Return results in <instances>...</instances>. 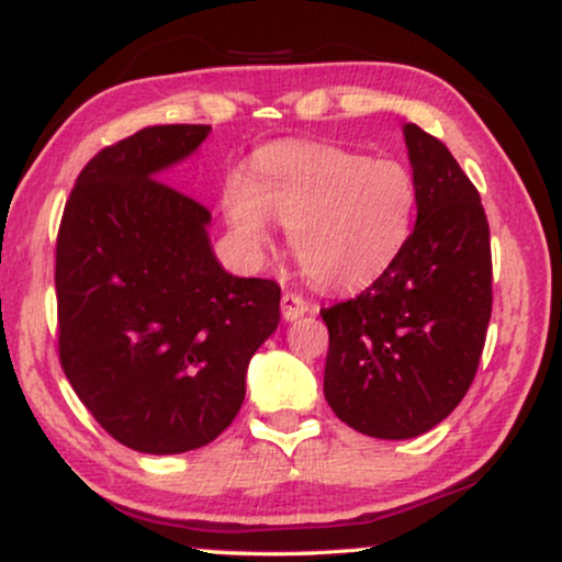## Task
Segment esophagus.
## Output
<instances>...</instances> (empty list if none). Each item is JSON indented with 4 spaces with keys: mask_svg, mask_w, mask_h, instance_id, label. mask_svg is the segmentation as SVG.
I'll return each mask as SVG.
<instances>
[{
    "mask_svg": "<svg viewBox=\"0 0 562 562\" xmlns=\"http://www.w3.org/2000/svg\"><path fill=\"white\" fill-rule=\"evenodd\" d=\"M305 311H308V303H305L301 295L295 293L282 295V318H285V322H297Z\"/></svg>",
    "mask_w": 562,
    "mask_h": 562,
    "instance_id": "obj_1",
    "label": "esophagus"
}]
</instances>
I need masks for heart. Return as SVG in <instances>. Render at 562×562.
<instances>
[{
  "label": "heart",
  "mask_w": 562,
  "mask_h": 562,
  "mask_svg": "<svg viewBox=\"0 0 562 562\" xmlns=\"http://www.w3.org/2000/svg\"><path fill=\"white\" fill-rule=\"evenodd\" d=\"M225 220L240 244L269 246L272 217L318 288L352 293L373 285L409 244L417 181L402 160L371 158L318 142H274L251 160V176L231 173Z\"/></svg>",
  "instance_id": "b5f03b06"
}]
</instances>
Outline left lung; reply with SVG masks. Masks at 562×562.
<instances>
[{
	"instance_id": "8db88e82",
	"label": "left lung",
	"mask_w": 562,
	"mask_h": 562,
	"mask_svg": "<svg viewBox=\"0 0 562 562\" xmlns=\"http://www.w3.org/2000/svg\"><path fill=\"white\" fill-rule=\"evenodd\" d=\"M417 223L402 257L352 301L322 311L324 396L339 420L415 438L457 409L477 373L493 311L490 228L477 189L443 142L404 124Z\"/></svg>"
}]
</instances>
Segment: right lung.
Segmentation results:
<instances>
[{
  "label": "right lung",
  "mask_w": 562,
  "mask_h": 562,
  "mask_svg": "<svg viewBox=\"0 0 562 562\" xmlns=\"http://www.w3.org/2000/svg\"><path fill=\"white\" fill-rule=\"evenodd\" d=\"M210 130L145 126L103 147L56 238L61 368L101 428L142 453L194 451L228 428L280 324V285L225 272L207 207L158 179Z\"/></svg>",
  "instance_id": "right-lung-1"
}]
</instances>
